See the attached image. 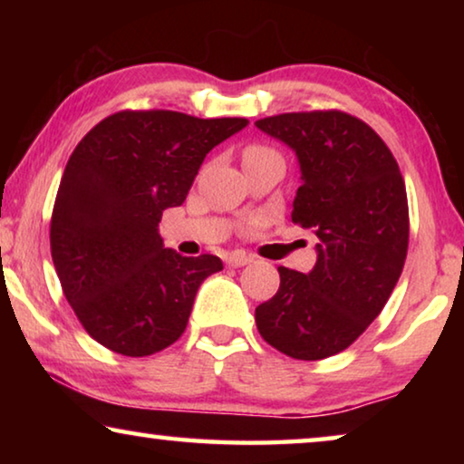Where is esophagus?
<instances>
[{"label": "esophagus", "mask_w": 464, "mask_h": 464, "mask_svg": "<svg viewBox=\"0 0 464 464\" xmlns=\"http://www.w3.org/2000/svg\"><path fill=\"white\" fill-rule=\"evenodd\" d=\"M251 262H253V257L246 256V253H243V251H234L226 257V264L232 266V268H240V266H246Z\"/></svg>", "instance_id": "obj_1"}]
</instances>
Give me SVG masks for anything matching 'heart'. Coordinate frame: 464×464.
I'll return each instance as SVG.
<instances>
[{
  "label": "heart",
  "instance_id": "1",
  "mask_svg": "<svg viewBox=\"0 0 464 464\" xmlns=\"http://www.w3.org/2000/svg\"><path fill=\"white\" fill-rule=\"evenodd\" d=\"M266 151H268V150H264V148H249V150H246L245 158H246V156H257V154H266Z\"/></svg>",
  "mask_w": 464,
  "mask_h": 464
}]
</instances>
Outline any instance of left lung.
Instances as JSON below:
<instances>
[{
	"label": "left lung",
	"instance_id": "left-lung-1",
	"mask_svg": "<svg viewBox=\"0 0 464 464\" xmlns=\"http://www.w3.org/2000/svg\"><path fill=\"white\" fill-rule=\"evenodd\" d=\"M256 126L295 151L302 183L291 219L313 230L314 268L281 266V287L256 308L262 338L287 357L344 351L376 319L408 256V194L386 143L344 111L281 113Z\"/></svg>",
	"mask_w": 464,
	"mask_h": 464
}]
</instances>
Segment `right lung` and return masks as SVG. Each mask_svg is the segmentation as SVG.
Returning <instances> with one entry per match:
<instances>
[{
    "mask_svg": "<svg viewBox=\"0 0 464 464\" xmlns=\"http://www.w3.org/2000/svg\"><path fill=\"white\" fill-rule=\"evenodd\" d=\"M249 124L179 111H118L78 143L63 173L50 249L63 294L92 340L148 357L179 340L196 291L224 268L162 243V211L181 207L205 156Z\"/></svg>",
    "mask_w": 464,
    "mask_h": 464,
    "instance_id": "right-lung-1",
    "label": "right lung"
}]
</instances>
